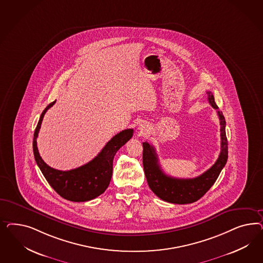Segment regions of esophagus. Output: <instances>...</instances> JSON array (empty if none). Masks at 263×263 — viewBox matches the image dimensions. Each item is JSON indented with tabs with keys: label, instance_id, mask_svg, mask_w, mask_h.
Wrapping results in <instances>:
<instances>
[{
	"label": "esophagus",
	"instance_id": "1",
	"mask_svg": "<svg viewBox=\"0 0 263 263\" xmlns=\"http://www.w3.org/2000/svg\"><path fill=\"white\" fill-rule=\"evenodd\" d=\"M140 131L143 133V134H145L147 131H148V129H147V126H145V124H141L140 125Z\"/></svg>",
	"mask_w": 263,
	"mask_h": 263
}]
</instances>
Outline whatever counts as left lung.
<instances>
[{"mask_svg":"<svg viewBox=\"0 0 263 263\" xmlns=\"http://www.w3.org/2000/svg\"><path fill=\"white\" fill-rule=\"evenodd\" d=\"M208 101L217 110L221 125V152L215 164L202 175L195 178H175L166 175L159 165L154 146L143 143V164L144 175L152 191L161 199L176 204L192 203L200 199L215 183L221 171L228 161V140L226 135V120L219 111L214 96L207 91Z\"/></svg>","mask_w":263,"mask_h":263,"instance_id":"1","label":"left lung"}]
</instances>
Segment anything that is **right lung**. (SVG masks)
Masks as SVG:
<instances>
[{
  "mask_svg": "<svg viewBox=\"0 0 263 263\" xmlns=\"http://www.w3.org/2000/svg\"><path fill=\"white\" fill-rule=\"evenodd\" d=\"M55 103L56 100L49 104L42 111L34 131L32 148L35 162L48 183L64 199L77 202L96 199L108 188L112 175L114 157L120 147L132 138L134 131L133 129H125L114 136L96 158L86 165L70 171H59L49 167L42 160L36 144L43 117Z\"/></svg>",
  "mask_w": 263,
  "mask_h": 263,
  "instance_id": "right-lung-1",
  "label": "right lung"
}]
</instances>
